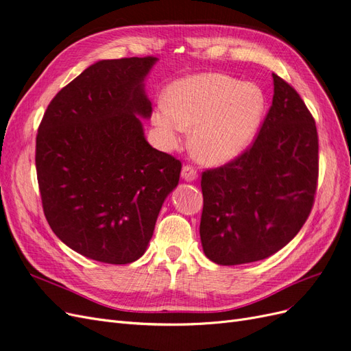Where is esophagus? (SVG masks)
<instances>
[{
	"label": "esophagus",
	"instance_id": "obj_1",
	"mask_svg": "<svg viewBox=\"0 0 351 351\" xmlns=\"http://www.w3.org/2000/svg\"><path fill=\"white\" fill-rule=\"evenodd\" d=\"M182 177L186 182H195L197 178V171L192 165H184L182 169Z\"/></svg>",
	"mask_w": 351,
	"mask_h": 351
}]
</instances>
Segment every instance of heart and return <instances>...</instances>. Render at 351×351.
<instances>
[{
  "label": "heart",
  "mask_w": 351,
  "mask_h": 351,
  "mask_svg": "<svg viewBox=\"0 0 351 351\" xmlns=\"http://www.w3.org/2000/svg\"><path fill=\"white\" fill-rule=\"evenodd\" d=\"M265 95L253 83H241L221 73H200L178 79L167 89L152 124L168 147L192 130L190 145L202 161L227 164L247 149L265 115Z\"/></svg>",
  "instance_id": "heart-1"
}]
</instances>
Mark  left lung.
I'll return each instance as SVG.
<instances>
[{"label":"left lung","mask_w":351,"mask_h":351,"mask_svg":"<svg viewBox=\"0 0 351 351\" xmlns=\"http://www.w3.org/2000/svg\"><path fill=\"white\" fill-rule=\"evenodd\" d=\"M271 108L249 149L202 174L200 241L218 265L269 258L309 217L317 187V132L300 95L277 74Z\"/></svg>","instance_id":"8db88e82"}]
</instances>
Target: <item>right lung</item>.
Listing matches in <instances>:
<instances>
[{"label": "right lung", "instance_id": "obj_1", "mask_svg": "<svg viewBox=\"0 0 351 351\" xmlns=\"http://www.w3.org/2000/svg\"><path fill=\"white\" fill-rule=\"evenodd\" d=\"M156 57L102 60L62 88L36 136V174L51 230L89 259L125 265L152 239L182 162L145 139V77Z\"/></svg>", "mask_w": 351, "mask_h": 351}]
</instances>
